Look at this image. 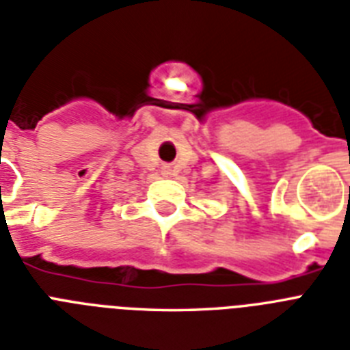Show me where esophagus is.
<instances>
[{"instance_id": "34e87169", "label": "esophagus", "mask_w": 350, "mask_h": 350, "mask_svg": "<svg viewBox=\"0 0 350 350\" xmlns=\"http://www.w3.org/2000/svg\"><path fill=\"white\" fill-rule=\"evenodd\" d=\"M163 174L172 176V169H170V167H165V169H163Z\"/></svg>"}]
</instances>
